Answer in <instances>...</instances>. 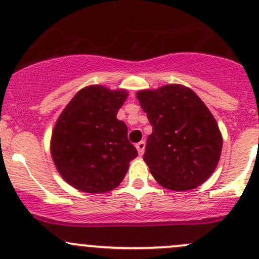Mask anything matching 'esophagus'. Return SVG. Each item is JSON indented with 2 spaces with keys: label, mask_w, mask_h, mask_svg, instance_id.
Instances as JSON below:
<instances>
[{
  "label": "esophagus",
  "mask_w": 259,
  "mask_h": 259,
  "mask_svg": "<svg viewBox=\"0 0 259 259\" xmlns=\"http://www.w3.org/2000/svg\"><path fill=\"white\" fill-rule=\"evenodd\" d=\"M135 146H137V150H138V153H139V155H143V154H144V150H145V142H144V140L139 142Z\"/></svg>",
  "instance_id": "esophagus-1"
}]
</instances>
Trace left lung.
<instances>
[{
    "instance_id": "8db88e82",
    "label": "left lung",
    "mask_w": 259,
    "mask_h": 259,
    "mask_svg": "<svg viewBox=\"0 0 259 259\" xmlns=\"http://www.w3.org/2000/svg\"><path fill=\"white\" fill-rule=\"evenodd\" d=\"M137 99L153 126L143 159L154 179L177 192L203 184L215 170L223 145L209 109L179 83L140 90Z\"/></svg>"
}]
</instances>
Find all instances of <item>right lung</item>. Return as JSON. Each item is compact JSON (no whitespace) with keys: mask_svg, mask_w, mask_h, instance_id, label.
Listing matches in <instances>:
<instances>
[{"mask_svg":"<svg viewBox=\"0 0 259 259\" xmlns=\"http://www.w3.org/2000/svg\"><path fill=\"white\" fill-rule=\"evenodd\" d=\"M127 91L103 85L81 89L60 114L51 135V156L62 179L85 193H106L122 182L137 158L126 124L116 119Z\"/></svg>","mask_w":259,"mask_h":259,"instance_id":"obj_1","label":"right lung"}]
</instances>
